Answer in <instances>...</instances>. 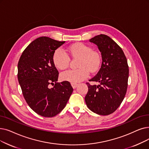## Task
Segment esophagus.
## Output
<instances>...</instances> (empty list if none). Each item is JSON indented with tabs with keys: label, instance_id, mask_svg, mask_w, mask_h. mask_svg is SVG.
I'll list each match as a JSON object with an SVG mask.
<instances>
[{
	"label": "esophagus",
	"instance_id": "34e87169",
	"mask_svg": "<svg viewBox=\"0 0 149 149\" xmlns=\"http://www.w3.org/2000/svg\"><path fill=\"white\" fill-rule=\"evenodd\" d=\"M71 85H72V88L74 89H75L77 87V86H78V84H77V83H71Z\"/></svg>",
	"mask_w": 149,
	"mask_h": 149
}]
</instances>
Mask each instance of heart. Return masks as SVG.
Here are the masks:
<instances>
[{"mask_svg":"<svg viewBox=\"0 0 149 149\" xmlns=\"http://www.w3.org/2000/svg\"><path fill=\"white\" fill-rule=\"evenodd\" d=\"M67 50L74 58H79L77 69H69L63 72L61 79L72 83H79L86 79L89 70L95 72L100 66L101 56L97 51L83 43H76L70 45ZM70 58L67 53L61 48L57 49L53 55V61L55 66L59 69H66L69 63Z\"/></svg>","mask_w":149,"mask_h":149,"instance_id":"heart-1","label":"heart"}]
</instances>
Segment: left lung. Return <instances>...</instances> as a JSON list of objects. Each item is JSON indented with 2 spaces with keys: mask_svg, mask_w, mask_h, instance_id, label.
<instances>
[{
  "mask_svg": "<svg viewBox=\"0 0 149 149\" xmlns=\"http://www.w3.org/2000/svg\"><path fill=\"white\" fill-rule=\"evenodd\" d=\"M89 41L97 46L102 62L97 74L89 80L99 85L86 83L85 102L93 112L108 115L118 109L125 97L129 74L127 60L120 46L108 36L101 34Z\"/></svg>",
  "mask_w": 149,
  "mask_h": 149,
  "instance_id": "8db88e82",
  "label": "left lung"
}]
</instances>
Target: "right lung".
<instances>
[{
    "instance_id": "obj_1",
    "label": "right lung",
    "mask_w": 149,
    "mask_h": 149,
    "mask_svg": "<svg viewBox=\"0 0 149 149\" xmlns=\"http://www.w3.org/2000/svg\"><path fill=\"white\" fill-rule=\"evenodd\" d=\"M64 42L47 36L38 38L24 50L18 62L17 79L24 97L43 117L52 118L60 113L73 92L69 82L57 83L58 71L53 61L55 50ZM50 84L54 87L50 88Z\"/></svg>"
}]
</instances>
